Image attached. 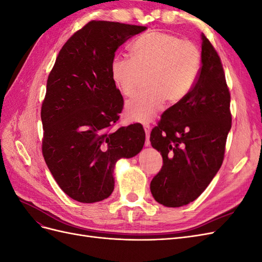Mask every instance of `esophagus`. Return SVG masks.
I'll return each instance as SVG.
<instances>
[{"label":"esophagus","mask_w":262,"mask_h":262,"mask_svg":"<svg viewBox=\"0 0 262 262\" xmlns=\"http://www.w3.org/2000/svg\"><path fill=\"white\" fill-rule=\"evenodd\" d=\"M143 128H144V131H145V134H146V140H145V145L148 146L150 144L149 142V132H150V126L148 123H144L143 124Z\"/></svg>","instance_id":"esophagus-1"}]
</instances>
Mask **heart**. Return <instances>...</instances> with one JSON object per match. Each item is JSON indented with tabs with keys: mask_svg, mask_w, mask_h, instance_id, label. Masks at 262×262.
Wrapping results in <instances>:
<instances>
[{
	"mask_svg": "<svg viewBox=\"0 0 262 262\" xmlns=\"http://www.w3.org/2000/svg\"><path fill=\"white\" fill-rule=\"evenodd\" d=\"M131 59L115 57L110 64L112 78L123 96L131 97L146 76L147 92L125 105L131 121L147 122L156 116L167 99L178 102L192 90L201 70L198 46L176 35L152 31L130 46Z\"/></svg>",
	"mask_w": 262,
	"mask_h": 262,
	"instance_id": "b5f03b06",
	"label": "heart"
}]
</instances>
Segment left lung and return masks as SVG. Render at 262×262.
<instances>
[{
	"label": "left lung",
	"mask_w": 262,
	"mask_h": 262,
	"mask_svg": "<svg viewBox=\"0 0 262 262\" xmlns=\"http://www.w3.org/2000/svg\"><path fill=\"white\" fill-rule=\"evenodd\" d=\"M201 70L187 96L169 107L150 132V144L163 157V167L150 181L154 199L179 208L194 201L224 160L232 126L231 95L216 50L203 34Z\"/></svg>",
	"instance_id": "1"
}]
</instances>
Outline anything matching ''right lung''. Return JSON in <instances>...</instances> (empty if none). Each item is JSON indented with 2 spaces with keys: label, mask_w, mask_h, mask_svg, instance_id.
<instances>
[{
  "label": "right lung",
  "mask_w": 262,
  "mask_h": 262,
  "mask_svg": "<svg viewBox=\"0 0 262 262\" xmlns=\"http://www.w3.org/2000/svg\"><path fill=\"white\" fill-rule=\"evenodd\" d=\"M145 26L92 20L62 47L41 106L42 155L59 187L73 200L98 202L113 193L118 160L143 148L138 123L110 131L123 98L110 64L115 52Z\"/></svg>",
  "instance_id": "right-lung-1"
}]
</instances>
